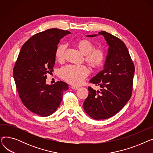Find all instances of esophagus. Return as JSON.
<instances>
[{
	"mask_svg": "<svg viewBox=\"0 0 153 153\" xmlns=\"http://www.w3.org/2000/svg\"><path fill=\"white\" fill-rule=\"evenodd\" d=\"M70 87L74 90H78L79 89V87H76V86H70Z\"/></svg>",
	"mask_w": 153,
	"mask_h": 153,
	"instance_id": "esophagus-1",
	"label": "esophagus"
}]
</instances>
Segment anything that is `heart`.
<instances>
[{
  "label": "heart",
  "instance_id": "obj_1",
  "mask_svg": "<svg viewBox=\"0 0 153 153\" xmlns=\"http://www.w3.org/2000/svg\"><path fill=\"white\" fill-rule=\"evenodd\" d=\"M79 51L85 55V61L91 68L94 69H100L103 65L106 59V54L100 48H95L94 45L87 39L79 40L77 43ZM67 49L66 44L59 45L56 50V58L59 62L64 59ZM89 70L85 66L68 65L61 69L59 76L68 83L78 85L89 76Z\"/></svg>",
  "mask_w": 153,
  "mask_h": 153
}]
</instances>
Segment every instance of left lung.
Returning <instances> with one entry per match:
<instances>
[{"label":"left lung","mask_w":153,"mask_h":153,"mask_svg":"<svg viewBox=\"0 0 153 153\" xmlns=\"http://www.w3.org/2000/svg\"><path fill=\"white\" fill-rule=\"evenodd\" d=\"M109 46L103 70L90 82L99 85L100 91L88 87L89 95L83 107L95 120H104L116 115L130 100L133 91L134 66L125 44L118 38L101 31ZM97 35H87L94 37Z\"/></svg>","instance_id":"8db88e82"}]
</instances>
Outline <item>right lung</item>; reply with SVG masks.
<instances>
[{
  "label": "right lung",
  "mask_w": 153,
  "mask_h": 153,
  "mask_svg": "<svg viewBox=\"0 0 153 153\" xmlns=\"http://www.w3.org/2000/svg\"><path fill=\"white\" fill-rule=\"evenodd\" d=\"M71 32L58 28L39 32L23 44L13 70L19 97L30 111L48 117L56 110L68 85L58 81L46 84V74L52 73L56 50L60 39Z\"/></svg>",
  "instance_id": "add662e5"
}]
</instances>
